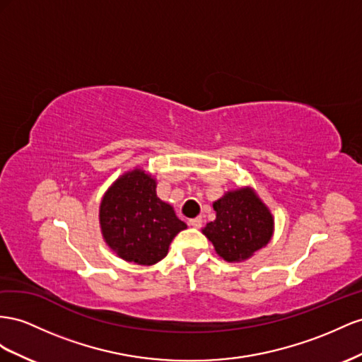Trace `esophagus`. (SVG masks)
I'll use <instances>...</instances> for the list:
<instances>
[{
	"label": "esophagus",
	"instance_id": "1",
	"mask_svg": "<svg viewBox=\"0 0 362 362\" xmlns=\"http://www.w3.org/2000/svg\"><path fill=\"white\" fill-rule=\"evenodd\" d=\"M189 223H190L193 228H199L202 226V219L201 218H194V219H190Z\"/></svg>",
	"mask_w": 362,
	"mask_h": 362
}]
</instances>
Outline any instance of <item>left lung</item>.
Segmentation results:
<instances>
[{
	"mask_svg": "<svg viewBox=\"0 0 362 362\" xmlns=\"http://www.w3.org/2000/svg\"><path fill=\"white\" fill-rule=\"evenodd\" d=\"M213 210L216 219L202 228V234L227 262L251 259L274 234V216L250 185L223 193L213 202Z\"/></svg>",
	"mask_w": 362,
	"mask_h": 362,
	"instance_id": "obj_1",
	"label": "left lung"
}]
</instances>
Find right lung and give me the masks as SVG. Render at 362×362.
Listing matches in <instances>:
<instances>
[{"instance_id":"add662e5","label":"right lung","mask_w":362,"mask_h":362,"mask_svg":"<svg viewBox=\"0 0 362 362\" xmlns=\"http://www.w3.org/2000/svg\"><path fill=\"white\" fill-rule=\"evenodd\" d=\"M102 238L126 262L151 267L168 256L173 238L187 228L170 204L157 197V180L143 168L117 178L99 207Z\"/></svg>"}]
</instances>
